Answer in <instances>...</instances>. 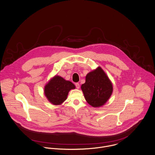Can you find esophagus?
Wrapping results in <instances>:
<instances>
[{
  "label": "esophagus",
  "mask_w": 155,
  "mask_h": 155,
  "mask_svg": "<svg viewBox=\"0 0 155 155\" xmlns=\"http://www.w3.org/2000/svg\"><path fill=\"white\" fill-rule=\"evenodd\" d=\"M75 85H76V88L79 89V88H80V85H79V83H76V84H75Z\"/></svg>",
  "instance_id": "esophagus-1"
}]
</instances>
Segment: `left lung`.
<instances>
[{"instance_id":"1","label":"left lung","mask_w":155,"mask_h":155,"mask_svg":"<svg viewBox=\"0 0 155 155\" xmlns=\"http://www.w3.org/2000/svg\"><path fill=\"white\" fill-rule=\"evenodd\" d=\"M81 89L86 101L94 107L104 105L113 91L112 82L100 67L87 74Z\"/></svg>"}]
</instances>
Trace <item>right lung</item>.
Listing matches in <instances>:
<instances>
[{"mask_svg": "<svg viewBox=\"0 0 155 155\" xmlns=\"http://www.w3.org/2000/svg\"><path fill=\"white\" fill-rule=\"evenodd\" d=\"M74 88L75 86L71 82L55 76L46 85L45 94L51 103L58 105L67 99L68 92Z\"/></svg>", "mask_w": 155, "mask_h": 155, "instance_id": "1", "label": "right lung"}]
</instances>
